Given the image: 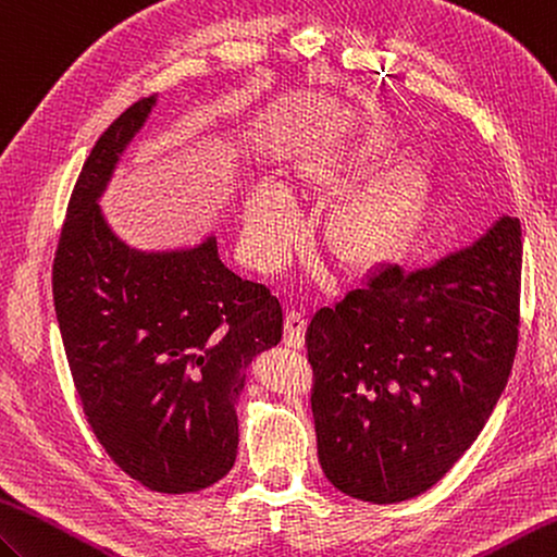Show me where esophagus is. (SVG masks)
I'll return each instance as SVG.
<instances>
[{
    "instance_id": "obj_1",
    "label": "esophagus",
    "mask_w": 557,
    "mask_h": 557,
    "mask_svg": "<svg viewBox=\"0 0 557 557\" xmlns=\"http://www.w3.org/2000/svg\"><path fill=\"white\" fill-rule=\"evenodd\" d=\"M305 329H307V319L302 310H290L286 314V326H283V343L288 348H302L305 345Z\"/></svg>"
}]
</instances>
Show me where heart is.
<instances>
[{
	"mask_svg": "<svg viewBox=\"0 0 557 557\" xmlns=\"http://www.w3.org/2000/svg\"><path fill=\"white\" fill-rule=\"evenodd\" d=\"M400 231V212L391 193L364 195L348 205L329 228L331 250L350 262H367L386 250ZM295 233V212L278 185L264 183L245 209V250L262 269L278 267Z\"/></svg>",
	"mask_w": 557,
	"mask_h": 557,
	"instance_id": "b5f03b06",
	"label": "heart"
}]
</instances>
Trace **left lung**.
<instances>
[{
  "label": "left lung",
  "instance_id": "obj_1",
  "mask_svg": "<svg viewBox=\"0 0 557 557\" xmlns=\"http://www.w3.org/2000/svg\"><path fill=\"white\" fill-rule=\"evenodd\" d=\"M522 228L503 216L438 264H383L305 333L319 462L388 505L446 476L508 383L520 341Z\"/></svg>",
  "mask_w": 557,
  "mask_h": 557
}]
</instances>
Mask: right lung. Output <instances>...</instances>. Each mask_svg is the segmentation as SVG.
I'll return each instance as SVG.
<instances>
[{
    "instance_id": "obj_1",
    "label": "right lung",
    "mask_w": 557,
    "mask_h": 557,
    "mask_svg": "<svg viewBox=\"0 0 557 557\" xmlns=\"http://www.w3.org/2000/svg\"><path fill=\"white\" fill-rule=\"evenodd\" d=\"M152 104L133 102L85 159L59 233L52 295L100 446L145 488L193 493L236 462L245 369L281 341L283 310L262 283L226 269L214 238L145 255L104 224L97 197Z\"/></svg>"
}]
</instances>
